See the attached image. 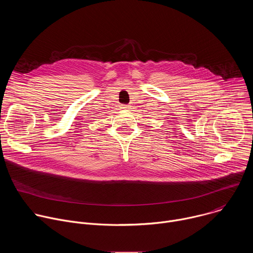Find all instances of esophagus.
<instances>
[{"instance_id":"34e87169","label":"esophagus","mask_w":253,"mask_h":253,"mask_svg":"<svg viewBox=\"0 0 253 253\" xmlns=\"http://www.w3.org/2000/svg\"><path fill=\"white\" fill-rule=\"evenodd\" d=\"M121 109H123V110L130 109V106L129 105H121Z\"/></svg>"}]
</instances>
